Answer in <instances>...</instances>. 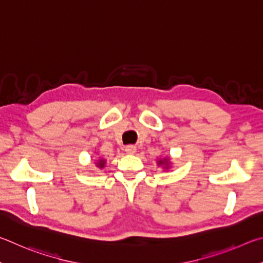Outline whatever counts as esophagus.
<instances>
[{
	"label": "esophagus",
	"mask_w": 263,
	"mask_h": 263,
	"mask_svg": "<svg viewBox=\"0 0 263 263\" xmlns=\"http://www.w3.org/2000/svg\"><path fill=\"white\" fill-rule=\"evenodd\" d=\"M124 151H126L127 154H130V155H133V154H135L136 153V146L135 145H127L126 148H124Z\"/></svg>",
	"instance_id": "34e87169"
}]
</instances>
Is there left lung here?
<instances>
[{
  "mask_svg": "<svg viewBox=\"0 0 263 263\" xmlns=\"http://www.w3.org/2000/svg\"><path fill=\"white\" fill-rule=\"evenodd\" d=\"M162 163H164V160H160V162H159V164H162Z\"/></svg>",
  "mask_w": 263,
  "mask_h": 263,
  "instance_id": "8db88e82",
  "label": "left lung"
}]
</instances>
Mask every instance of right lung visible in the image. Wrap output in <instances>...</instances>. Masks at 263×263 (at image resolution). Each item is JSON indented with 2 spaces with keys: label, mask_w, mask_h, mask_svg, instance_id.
Listing matches in <instances>:
<instances>
[{
  "label": "right lung",
  "mask_w": 263,
  "mask_h": 263,
  "mask_svg": "<svg viewBox=\"0 0 263 263\" xmlns=\"http://www.w3.org/2000/svg\"><path fill=\"white\" fill-rule=\"evenodd\" d=\"M104 164H105L104 160H99V164H98V165H99L100 167H103V166H104Z\"/></svg>",
  "instance_id": "right-lung-1"
}]
</instances>
